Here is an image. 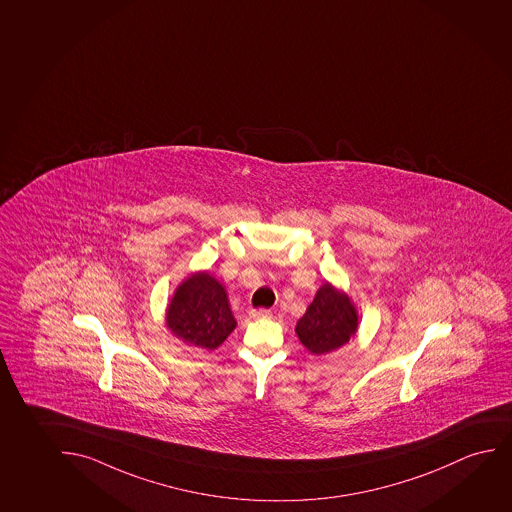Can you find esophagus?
Instances as JSON below:
<instances>
[{"mask_svg": "<svg viewBox=\"0 0 512 512\" xmlns=\"http://www.w3.org/2000/svg\"><path fill=\"white\" fill-rule=\"evenodd\" d=\"M249 316H251L252 319H268V317H272V312L267 309L251 310Z\"/></svg>", "mask_w": 512, "mask_h": 512, "instance_id": "esophagus-1", "label": "esophagus"}]
</instances>
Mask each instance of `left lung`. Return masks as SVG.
<instances>
[{
  "label": "left lung",
  "instance_id": "obj_1",
  "mask_svg": "<svg viewBox=\"0 0 512 512\" xmlns=\"http://www.w3.org/2000/svg\"><path fill=\"white\" fill-rule=\"evenodd\" d=\"M358 310L346 291L324 282L296 323L295 332L310 354L333 353L358 332Z\"/></svg>",
  "mask_w": 512,
  "mask_h": 512
}]
</instances>
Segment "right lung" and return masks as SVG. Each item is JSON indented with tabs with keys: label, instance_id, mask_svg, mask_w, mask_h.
<instances>
[{
	"label": "right lung",
	"instance_id": "1",
	"mask_svg": "<svg viewBox=\"0 0 512 512\" xmlns=\"http://www.w3.org/2000/svg\"><path fill=\"white\" fill-rule=\"evenodd\" d=\"M235 326L228 293L209 270L188 275L166 307V328L182 344L198 351L217 349Z\"/></svg>",
	"mask_w": 512,
	"mask_h": 512
}]
</instances>
